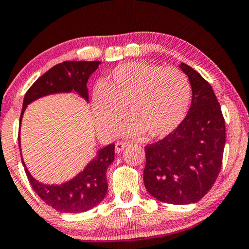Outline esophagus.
Masks as SVG:
<instances>
[{"instance_id":"esophagus-1","label":"esophagus","mask_w":249,"mask_h":249,"mask_svg":"<svg viewBox=\"0 0 249 249\" xmlns=\"http://www.w3.org/2000/svg\"><path fill=\"white\" fill-rule=\"evenodd\" d=\"M128 142H123V141H121V142H117L116 143V148H115V152L117 154H121L123 150H124L125 147L128 146Z\"/></svg>"}]
</instances>
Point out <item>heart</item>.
I'll return each instance as SVG.
<instances>
[{"label":"heart","instance_id":"1","mask_svg":"<svg viewBox=\"0 0 249 249\" xmlns=\"http://www.w3.org/2000/svg\"><path fill=\"white\" fill-rule=\"evenodd\" d=\"M191 95L190 81L178 69L147 62L124 63L94 89V117L100 130L115 134L126 107L131 117L126 133L144 132L150 139L164 138L186 117Z\"/></svg>","mask_w":249,"mask_h":249}]
</instances>
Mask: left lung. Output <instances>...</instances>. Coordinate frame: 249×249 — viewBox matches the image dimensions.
Returning <instances> with one entry per match:
<instances>
[{"label": "left lung", "mask_w": 249, "mask_h": 249, "mask_svg": "<svg viewBox=\"0 0 249 249\" xmlns=\"http://www.w3.org/2000/svg\"><path fill=\"white\" fill-rule=\"evenodd\" d=\"M179 68L191 83V108L177 130L144 147L143 182L161 202L190 204L202 199L218 177L225 122L208 81L185 63Z\"/></svg>", "instance_id": "1"}]
</instances>
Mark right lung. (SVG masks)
<instances>
[{"label":"right lung","instance_id":"1","mask_svg":"<svg viewBox=\"0 0 249 249\" xmlns=\"http://www.w3.org/2000/svg\"><path fill=\"white\" fill-rule=\"evenodd\" d=\"M99 61H67L55 65L42 74L25 94L21 123L25 109L31 102L40 97L73 90L88 101L87 81L99 68ZM20 148V138H18ZM21 150V149H20ZM115 159V144H108L97 152V155L74 178L61 185L42 184L30 172L21 157L25 172L34 192L48 206L61 213H84L94 208L105 199L108 191L107 169Z\"/></svg>","mask_w":249,"mask_h":249}]
</instances>
